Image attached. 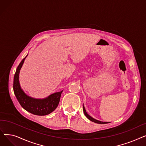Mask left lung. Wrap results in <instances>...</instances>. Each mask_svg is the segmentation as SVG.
<instances>
[{
    "mask_svg": "<svg viewBox=\"0 0 146 146\" xmlns=\"http://www.w3.org/2000/svg\"><path fill=\"white\" fill-rule=\"evenodd\" d=\"M83 112H84V113H85V116H86L89 120H90L91 121H92V122H95V123L101 124H104L109 123V122H102V121H100L96 120V119L93 118L92 117H91L89 115H88V114L87 113V112H86V110H85V107H84V106H83Z\"/></svg>",
    "mask_w": 146,
    "mask_h": 146,
    "instance_id": "1",
    "label": "left lung"
}]
</instances>
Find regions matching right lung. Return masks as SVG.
Returning <instances> with one entry per match:
<instances>
[{
  "label": "right lung",
  "instance_id": "obj_1",
  "mask_svg": "<svg viewBox=\"0 0 146 146\" xmlns=\"http://www.w3.org/2000/svg\"><path fill=\"white\" fill-rule=\"evenodd\" d=\"M26 56V57H27ZM26 57L23 59L17 67L13 79V91L21 106L28 112L36 115H46L54 111L57 107L62 91L50 95L43 99H36L27 96L19 85V74L20 69Z\"/></svg>",
  "mask_w": 146,
  "mask_h": 146
}]
</instances>
